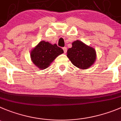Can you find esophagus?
Listing matches in <instances>:
<instances>
[{"mask_svg":"<svg viewBox=\"0 0 121 121\" xmlns=\"http://www.w3.org/2000/svg\"><path fill=\"white\" fill-rule=\"evenodd\" d=\"M63 51H64V52L66 54V53L67 52V48H66V47H63Z\"/></svg>","mask_w":121,"mask_h":121,"instance_id":"34e87169","label":"esophagus"}]
</instances>
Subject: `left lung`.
Listing matches in <instances>:
<instances>
[{"label":"left lung","mask_w":121,"mask_h":121,"mask_svg":"<svg viewBox=\"0 0 121 121\" xmlns=\"http://www.w3.org/2000/svg\"><path fill=\"white\" fill-rule=\"evenodd\" d=\"M67 54L72 64L81 69L91 67L96 60L95 50L78 40L72 43V47L67 50Z\"/></svg>","instance_id":"8db88e82"}]
</instances>
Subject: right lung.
<instances>
[{"label": "right lung", "instance_id": "right-lung-1", "mask_svg": "<svg viewBox=\"0 0 121 121\" xmlns=\"http://www.w3.org/2000/svg\"><path fill=\"white\" fill-rule=\"evenodd\" d=\"M63 52V49L56 44L52 45L48 42L42 40L31 50L30 57L36 67L43 70L49 67L56 57Z\"/></svg>", "mask_w": 121, "mask_h": 121}]
</instances>
